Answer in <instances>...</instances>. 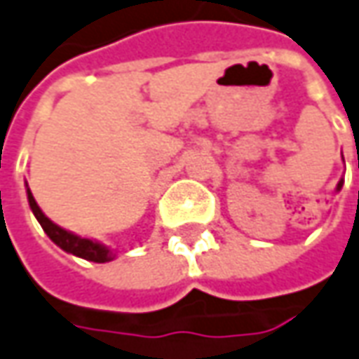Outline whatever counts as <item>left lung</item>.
<instances>
[{"instance_id":"obj_1","label":"left lung","mask_w":359,"mask_h":359,"mask_svg":"<svg viewBox=\"0 0 359 359\" xmlns=\"http://www.w3.org/2000/svg\"><path fill=\"white\" fill-rule=\"evenodd\" d=\"M341 184H344V182H341V180H339V184H337V191H339V189H341Z\"/></svg>"}]
</instances>
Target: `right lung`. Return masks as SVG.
Instances as JSON below:
<instances>
[{"label": "right lung", "mask_w": 359, "mask_h": 359, "mask_svg": "<svg viewBox=\"0 0 359 359\" xmlns=\"http://www.w3.org/2000/svg\"><path fill=\"white\" fill-rule=\"evenodd\" d=\"M27 201H29V207L34 210V215H36V219L39 221L41 229L46 231V235H48L60 249L68 251V253L76 255V257H82L86 259V261H94V263H106V261H112V259H114V255L110 253V249H106L100 243L90 241V239H82V237H78V235H74V233H68L66 229H62V226H57L55 223H52V221L41 212V209L38 207L34 195L29 193V189H27Z\"/></svg>", "instance_id": "obj_1"}]
</instances>
